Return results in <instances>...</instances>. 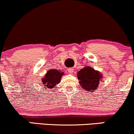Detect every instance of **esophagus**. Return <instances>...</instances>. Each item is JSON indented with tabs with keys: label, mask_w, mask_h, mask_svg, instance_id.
Returning <instances> with one entry per match:
<instances>
[{
	"label": "esophagus",
	"mask_w": 134,
	"mask_h": 134,
	"mask_svg": "<svg viewBox=\"0 0 134 134\" xmlns=\"http://www.w3.org/2000/svg\"><path fill=\"white\" fill-rule=\"evenodd\" d=\"M68 71H69V72L70 73V74H72V73L74 72V69H73L72 68H69L68 69Z\"/></svg>",
	"instance_id": "1"
}]
</instances>
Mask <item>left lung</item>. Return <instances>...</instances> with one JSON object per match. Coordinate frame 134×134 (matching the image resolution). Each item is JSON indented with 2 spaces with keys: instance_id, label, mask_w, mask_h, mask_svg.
I'll list each match as a JSON object with an SVG mask.
<instances>
[{
  "instance_id": "8db88e82",
  "label": "left lung",
  "mask_w": 134,
  "mask_h": 134,
  "mask_svg": "<svg viewBox=\"0 0 134 134\" xmlns=\"http://www.w3.org/2000/svg\"><path fill=\"white\" fill-rule=\"evenodd\" d=\"M102 76L100 72L94 70V69L88 66L81 69L77 73L78 79L81 87L85 90L91 91V92L98 88Z\"/></svg>"
}]
</instances>
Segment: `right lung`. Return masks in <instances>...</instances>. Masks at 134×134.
Instances as JSON below:
<instances>
[{"label":"right lung","mask_w":134,"mask_h":134,"mask_svg":"<svg viewBox=\"0 0 134 134\" xmlns=\"http://www.w3.org/2000/svg\"><path fill=\"white\" fill-rule=\"evenodd\" d=\"M64 75V72H61L57 69H52L49 70L45 75V77L43 78L42 82L43 84L47 90H52L56 85L60 82L62 76Z\"/></svg>","instance_id":"1"}]
</instances>
